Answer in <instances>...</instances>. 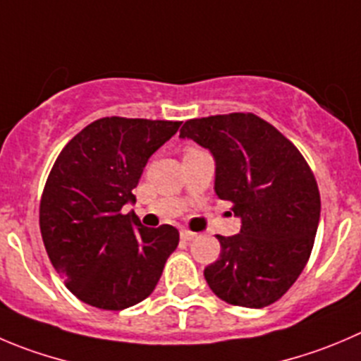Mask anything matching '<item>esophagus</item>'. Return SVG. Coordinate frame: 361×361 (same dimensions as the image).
Segmentation results:
<instances>
[{
    "label": "esophagus",
    "instance_id": "esophagus-1",
    "mask_svg": "<svg viewBox=\"0 0 361 361\" xmlns=\"http://www.w3.org/2000/svg\"><path fill=\"white\" fill-rule=\"evenodd\" d=\"M197 238V234H195V232H191V230H180V239H183V241H191V239H195Z\"/></svg>",
    "mask_w": 361,
    "mask_h": 361
}]
</instances>
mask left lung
<instances>
[{
	"label": "left lung",
	"instance_id": "1",
	"mask_svg": "<svg viewBox=\"0 0 361 361\" xmlns=\"http://www.w3.org/2000/svg\"><path fill=\"white\" fill-rule=\"evenodd\" d=\"M180 138L209 149L216 195L241 218L239 234L218 235L219 259L204 269L209 287L238 307L274 303L314 248L321 197L310 166L293 142L253 113L188 120Z\"/></svg>",
	"mask_w": 361,
	"mask_h": 361
}]
</instances>
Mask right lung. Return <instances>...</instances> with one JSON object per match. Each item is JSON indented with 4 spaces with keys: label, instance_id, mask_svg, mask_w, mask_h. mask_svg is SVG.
I'll list each match as a JSON object with an SVG mask.
<instances>
[{
    "label": "right lung",
    "instance_id": "add662e5",
    "mask_svg": "<svg viewBox=\"0 0 361 361\" xmlns=\"http://www.w3.org/2000/svg\"><path fill=\"white\" fill-rule=\"evenodd\" d=\"M178 127L170 120L104 116L54 161L40 198V232L51 264L78 300L123 310L156 289L178 230L143 226L122 207L136 200L133 190L147 161Z\"/></svg>",
    "mask_w": 361,
    "mask_h": 361
}]
</instances>
